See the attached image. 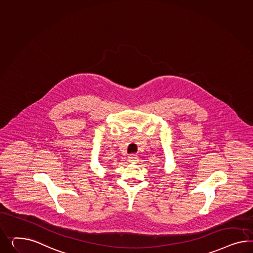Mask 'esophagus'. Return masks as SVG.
I'll list each match as a JSON object with an SVG mask.
<instances>
[{"label":"esophagus","instance_id":"34e87169","mask_svg":"<svg viewBox=\"0 0 253 253\" xmlns=\"http://www.w3.org/2000/svg\"><path fill=\"white\" fill-rule=\"evenodd\" d=\"M138 160H139V157H138L137 155H134V154L130 155V157H129V161H130V162L134 163V162H137Z\"/></svg>","mask_w":253,"mask_h":253}]
</instances>
